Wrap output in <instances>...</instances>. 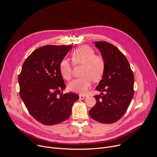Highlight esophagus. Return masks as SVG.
I'll return each mask as SVG.
<instances>
[{
    "label": "esophagus",
    "mask_w": 157,
    "mask_h": 157,
    "mask_svg": "<svg viewBox=\"0 0 157 157\" xmlns=\"http://www.w3.org/2000/svg\"><path fill=\"white\" fill-rule=\"evenodd\" d=\"M87 97L86 95H84V94H79V98L81 99H84Z\"/></svg>",
    "instance_id": "esophagus-1"
}]
</instances>
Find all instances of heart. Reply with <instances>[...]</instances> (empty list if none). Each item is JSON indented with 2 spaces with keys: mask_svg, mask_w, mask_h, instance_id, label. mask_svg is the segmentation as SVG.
<instances>
[{
  "mask_svg": "<svg viewBox=\"0 0 157 157\" xmlns=\"http://www.w3.org/2000/svg\"><path fill=\"white\" fill-rule=\"evenodd\" d=\"M71 56L74 65H82L81 71L82 76L70 82L68 89L72 92L85 94L91 86L92 81H98L103 77L106 67L105 60L103 56L95 54L94 50L86 45L73 50ZM59 71L64 79L69 81L72 78L73 68L68 60L63 59L60 62Z\"/></svg>",
  "mask_w": 157,
  "mask_h": 157,
  "instance_id": "heart-1",
  "label": "heart"
}]
</instances>
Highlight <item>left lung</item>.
Listing matches in <instances>:
<instances>
[{
	"mask_svg": "<svg viewBox=\"0 0 157 157\" xmlns=\"http://www.w3.org/2000/svg\"><path fill=\"white\" fill-rule=\"evenodd\" d=\"M94 44L105 60L106 67L103 79L96 88L101 93L94 96L96 103L90 110V115L102 123H115L124 115L132 101L134 75L125 56L116 46L106 41Z\"/></svg>",
	"mask_w": 157,
	"mask_h": 157,
	"instance_id": "obj_1",
	"label": "left lung"
}]
</instances>
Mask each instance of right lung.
<instances>
[{"mask_svg":"<svg viewBox=\"0 0 157 157\" xmlns=\"http://www.w3.org/2000/svg\"><path fill=\"white\" fill-rule=\"evenodd\" d=\"M72 47L46 45L36 49L27 57L19 75L20 96L31 115L43 124L67 120L79 98L73 93H63L66 86L59 64Z\"/></svg>","mask_w":157,"mask_h":157,"instance_id":"right-lung-1","label":"right lung"}]
</instances>
